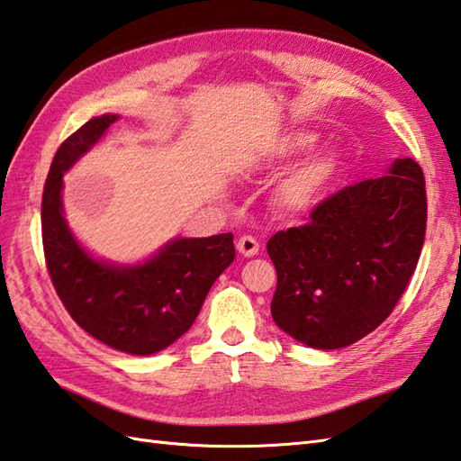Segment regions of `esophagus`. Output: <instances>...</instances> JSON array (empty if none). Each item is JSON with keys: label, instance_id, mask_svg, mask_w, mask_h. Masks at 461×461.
<instances>
[{"label": "esophagus", "instance_id": "1", "mask_svg": "<svg viewBox=\"0 0 461 461\" xmlns=\"http://www.w3.org/2000/svg\"><path fill=\"white\" fill-rule=\"evenodd\" d=\"M238 251L243 257H253L259 253V241H257L253 235H243V238L238 240Z\"/></svg>", "mask_w": 461, "mask_h": 461}]
</instances>
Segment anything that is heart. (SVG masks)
<instances>
[{"instance_id": "b5f03b06", "label": "heart", "mask_w": 461, "mask_h": 461, "mask_svg": "<svg viewBox=\"0 0 461 461\" xmlns=\"http://www.w3.org/2000/svg\"><path fill=\"white\" fill-rule=\"evenodd\" d=\"M314 145V135L296 133L279 145L281 155L303 153L308 147ZM336 175V160L331 157H320L310 160L308 165L298 168L293 176L285 180L281 186V202L283 206L293 212H304L314 208L322 196L326 194L328 186L331 185Z\"/></svg>"}]
</instances>
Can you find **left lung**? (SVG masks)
Wrapping results in <instances>:
<instances>
[{"label":"left lung","mask_w":461,"mask_h":461,"mask_svg":"<svg viewBox=\"0 0 461 461\" xmlns=\"http://www.w3.org/2000/svg\"><path fill=\"white\" fill-rule=\"evenodd\" d=\"M420 165L397 158L389 175L338 190L304 226L276 231L275 324L316 349L356 344L389 318L419 263L426 233Z\"/></svg>","instance_id":"left-lung-1"}]
</instances>
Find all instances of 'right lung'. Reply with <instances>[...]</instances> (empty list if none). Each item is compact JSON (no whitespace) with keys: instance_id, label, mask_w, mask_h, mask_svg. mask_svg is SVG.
<instances>
[{"instance_id":"right-lung-1","label":"right lung","mask_w":461,"mask_h":461,"mask_svg":"<svg viewBox=\"0 0 461 461\" xmlns=\"http://www.w3.org/2000/svg\"><path fill=\"white\" fill-rule=\"evenodd\" d=\"M115 120L94 117L59 147L42 190V249L52 286L74 322L117 351L151 356L194 324L213 281L233 261V233L175 240L135 267L92 259L62 216V175Z\"/></svg>"}]
</instances>
